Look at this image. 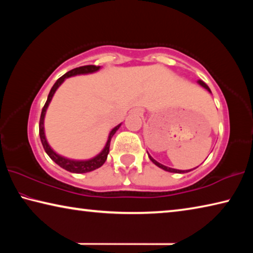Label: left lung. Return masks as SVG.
<instances>
[{"instance_id": "8db88e82", "label": "left lung", "mask_w": 253, "mask_h": 253, "mask_svg": "<svg viewBox=\"0 0 253 253\" xmlns=\"http://www.w3.org/2000/svg\"><path fill=\"white\" fill-rule=\"evenodd\" d=\"M199 84L202 85V87H204L205 89H207V90H209L210 92H211V90H210V88L208 87L207 84H205L202 80H199ZM148 157H149V160H151L154 164L155 165H157L158 168H161V169H163L164 170H168V172H170V173H187V172H190V170H181V169H170V168H168V166H165V165H162L161 163H158V162H156L155 160H154V158L152 157V156H149L148 155Z\"/></svg>"}]
</instances>
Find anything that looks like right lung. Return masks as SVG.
<instances>
[{
    "instance_id": "obj_1",
    "label": "right lung",
    "mask_w": 253,
    "mask_h": 253,
    "mask_svg": "<svg viewBox=\"0 0 253 253\" xmlns=\"http://www.w3.org/2000/svg\"><path fill=\"white\" fill-rule=\"evenodd\" d=\"M99 68H100L99 66H92V65L83 66V67L76 68V69H72L70 71H68L67 74H65L62 77H60V78L57 81H55L53 87L51 88V90L49 92V96H48V99H46L43 108H42V111H41V117H40V123H39V134H40V139H41L42 145H43L44 151H45L46 154H48L51 160H52L54 163H57L60 168L65 169L66 170H68V172H71V173H79V174L80 173H88V172H91V170L96 169L98 168H100V166L106 162L107 156H108L111 137L114 136V134L116 132V130L118 129L119 127H121V124H119L118 126L115 127L114 129L110 131L108 140H107V144H106L105 148L102 149V152L100 154H98L96 157H93V158H91V160H88V161H72V160H69V158H65V157L58 155V154L54 153L53 149L49 146V144L45 139L44 128H43L44 115H45L46 108H48L51 99H52L55 90H57V89L59 88V85L61 84L63 81H65L66 78H69V77H71V76H76V75H80V74H90V72L97 71L98 69H99Z\"/></svg>"
}]
</instances>
